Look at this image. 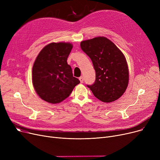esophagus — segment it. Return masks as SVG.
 Listing matches in <instances>:
<instances>
[{"mask_svg": "<svg viewBox=\"0 0 160 160\" xmlns=\"http://www.w3.org/2000/svg\"><path fill=\"white\" fill-rule=\"evenodd\" d=\"M79 80H80V81L81 83H83V77H80L79 78Z\"/></svg>", "mask_w": 160, "mask_h": 160, "instance_id": "esophagus-1", "label": "esophagus"}]
</instances>
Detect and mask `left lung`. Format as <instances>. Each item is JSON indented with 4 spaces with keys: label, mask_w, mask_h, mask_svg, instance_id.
I'll return each mask as SVG.
<instances>
[{
    "label": "left lung",
    "mask_w": 160,
    "mask_h": 160,
    "mask_svg": "<svg viewBox=\"0 0 160 160\" xmlns=\"http://www.w3.org/2000/svg\"><path fill=\"white\" fill-rule=\"evenodd\" d=\"M80 47L91 58L95 70V82L87 86L94 96L104 102L119 98L127 89L129 79L128 64L122 52L105 37L83 41Z\"/></svg>",
    "instance_id": "1"
}]
</instances>
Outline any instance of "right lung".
I'll list each match as a JSON object with an SVG mask.
<instances>
[{
  "mask_svg": "<svg viewBox=\"0 0 160 160\" xmlns=\"http://www.w3.org/2000/svg\"><path fill=\"white\" fill-rule=\"evenodd\" d=\"M72 48L69 43H51L37 56L32 68V83L37 94L45 101L62 102L80 83L67 62Z\"/></svg>",
  "mask_w": 160,
  "mask_h": 160,
  "instance_id": "1",
  "label": "right lung"
}]
</instances>
